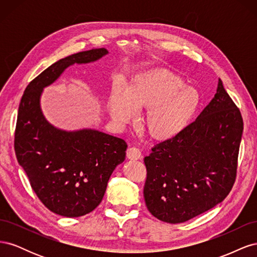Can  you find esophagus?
<instances>
[{
	"instance_id": "obj_1",
	"label": "esophagus",
	"mask_w": 257,
	"mask_h": 257,
	"mask_svg": "<svg viewBox=\"0 0 257 257\" xmlns=\"http://www.w3.org/2000/svg\"><path fill=\"white\" fill-rule=\"evenodd\" d=\"M126 157L130 160H139L142 158V152L137 147H130L126 151Z\"/></svg>"
}]
</instances>
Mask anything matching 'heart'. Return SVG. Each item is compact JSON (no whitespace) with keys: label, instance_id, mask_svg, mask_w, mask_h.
I'll use <instances>...</instances> for the list:
<instances>
[{"label":"heart","instance_id":"heart-1","mask_svg":"<svg viewBox=\"0 0 257 257\" xmlns=\"http://www.w3.org/2000/svg\"><path fill=\"white\" fill-rule=\"evenodd\" d=\"M200 104L197 90L186 87L178 75L164 68H151L132 76L126 91L112 88L108 109L119 124L133 120L136 109H148L144 128L157 141H169L188 127Z\"/></svg>","mask_w":257,"mask_h":257}]
</instances>
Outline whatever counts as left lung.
<instances>
[{"label":"left lung","mask_w":257,"mask_h":257,"mask_svg":"<svg viewBox=\"0 0 257 257\" xmlns=\"http://www.w3.org/2000/svg\"><path fill=\"white\" fill-rule=\"evenodd\" d=\"M242 132L240 110L219 79L197 119L145 158L144 197L150 213L177 224L222 203L236 180Z\"/></svg>","instance_id":"1"}]
</instances>
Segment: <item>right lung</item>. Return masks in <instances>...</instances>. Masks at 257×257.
I'll return each instance as SVG.
<instances>
[{
  "label": "right lung",
  "mask_w": 257,
  "mask_h": 257,
  "mask_svg": "<svg viewBox=\"0 0 257 257\" xmlns=\"http://www.w3.org/2000/svg\"><path fill=\"white\" fill-rule=\"evenodd\" d=\"M107 53L97 48L59 60L28 84L19 105L15 132L18 163L37 197L62 216H81L100 204L112 172L125 160L127 145L97 130L54 127L42 112L41 96L68 66L91 63Z\"/></svg>",
  "instance_id": "right-lung-1"
}]
</instances>
